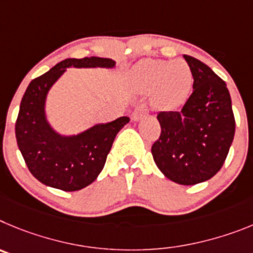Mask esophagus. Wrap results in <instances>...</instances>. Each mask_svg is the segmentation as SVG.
I'll return each instance as SVG.
<instances>
[{
    "label": "esophagus",
    "mask_w": 253,
    "mask_h": 253,
    "mask_svg": "<svg viewBox=\"0 0 253 253\" xmlns=\"http://www.w3.org/2000/svg\"><path fill=\"white\" fill-rule=\"evenodd\" d=\"M147 113H149V110H147V107L143 106V104H141V106L136 107L135 111L132 112L131 120L133 122H137V121H140L141 118L145 117V116H146Z\"/></svg>",
    "instance_id": "esophagus-1"
}]
</instances>
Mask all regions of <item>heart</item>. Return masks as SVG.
<instances>
[{"label":"heart","mask_w":253,"mask_h":253,"mask_svg":"<svg viewBox=\"0 0 253 253\" xmlns=\"http://www.w3.org/2000/svg\"><path fill=\"white\" fill-rule=\"evenodd\" d=\"M132 77L143 92H151L156 108L172 110L186 101L193 84V73L181 59H145L135 65Z\"/></svg>","instance_id":"heart-1"}]
</instances>
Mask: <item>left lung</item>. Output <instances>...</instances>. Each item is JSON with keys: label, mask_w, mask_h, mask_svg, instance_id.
I'll use <instances>...</instances> for the list:
<instances>
[{"label": "left lung", "mask_w": 253, "mask_h": 253, "mask_svg": "<svg viewBox=\"0 0 253 253\" xmlns=\"http://www.w3.org/2000/svg\"><path fill=\"white\" fill-rule=\"evenodd\" d=\"M184 59L193 73V92L181 111L159 113L161 135L151 152L164 176L181 185H195L220 170L236 122L226 83L198 59Z\"/></svg>", "instance_id": "1"}]
</instances>
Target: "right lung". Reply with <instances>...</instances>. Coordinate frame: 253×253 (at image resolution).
I'll use <instances>...</instances> for the list:
<instances>
[{
	"label": "right lung",
	"mask_w": 253,
	"mask_h": 253,
	"mask_svg": "<svg viewBox=\"0 0 253 253\" xmlns=\"http://www.w3.org/2000/svg\"><path fill=\"white\" fill-rule=\"evenodd\" d=\"M68 68L115 69L116 61L98 56L69 58L34 79L21 99L15 132L22 158L40 183L64 192H77L98 177L116 136L129 118L95 124L73 135L56 131L47 120L46 99Z\"/></svg>",
	"instance_id": "right-lung-1"
}]
</instances>
